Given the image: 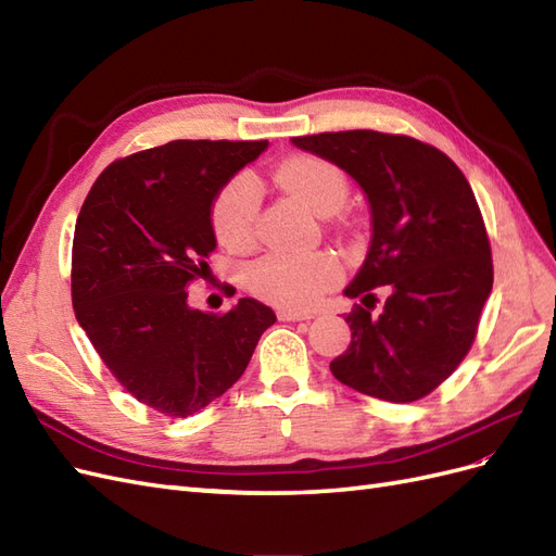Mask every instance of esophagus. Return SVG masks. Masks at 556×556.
I'll list each match as a JSON object with an SVG mask.
<instances>
[{"instance_id":"34e87169","label":"esophagus","mask_w":556,"mask_h":556,"mask_svg":"<svg viewBox=\"0 0 556 556\" xmlns=\"http://www.w3.org/2000/svg\"><path fill=\"white\" fill-rule=\"evenodd\" d=\"M278 319L282 323H304V319H313L315 315L308 311H292V308H278Z\"/></svg>"}]
</instances>
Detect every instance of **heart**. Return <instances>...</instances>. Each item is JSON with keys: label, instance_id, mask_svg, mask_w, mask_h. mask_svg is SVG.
Wrapping results in <instances>:
<instances>
[{"label": "heart", "instance_id": "heart-1", "mask_svg": "<svg viewBox=\"0 0 556 556\" xmlns=\"http://www.w3.org/2000/svg\"><path fill=\"white\" fill-rule=\"evenodd\" d=\"M276 180L317 215L339 211L350 190L341 166L313 155L285 160L276 169ZM257 213L260 190L255 180L245 174L233 176L213 201L211 223L215 239L229 250L250 248L255 243ZM336 278H339V262L327 252H315L306 257L266 255L245 274L252 294L290 308L313 304L319 294L331 288Z\"/></svg>", "mask_w": 556, "mask_h": 556}]
</instances>
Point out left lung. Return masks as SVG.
I'll use <instances>...</instances> for the list:
<instances>
[{
  "instance_id": "1",
  "label": "left lung",
  "mask_w": 556,
  "mask_h": 556,
  "mask_svg": "<svg viewBox=\"0 0 556 556\" xmlns=\"http://www.w3.org/2000/svg\"><path fill=\"white\" fill-rule=\"evenodd\" d=\"M339 164L371 204L374 237L345 294L352 343L329 368L362 394L410 403L447 380L473 345L494 264L473 190L443 150L374 129L294 137ZM388 292L378 315L375 288Z\"/></svg>"
}]
</instances>
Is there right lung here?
Wrapping results in <instances>:
<instances>
[{
	"mask_svg": "<svg viewBox=\"0 0 556 556\" xmlns=\"http://www.w3.org/2000/svg\"><path fill=\"white\" fill-rule=\"evenodd\" d=\"M266 141H169L111 162L83 201L72 304L113 378L148 408L188 417L237 382L274 311L188 306L215 250L211 206Z\"/></svg>",
	"mask_w": 556,
	"mask_h": 556,
	"instance_id": "obj_1",
	"label": "right lung"
}]
</instances>
